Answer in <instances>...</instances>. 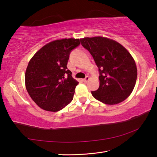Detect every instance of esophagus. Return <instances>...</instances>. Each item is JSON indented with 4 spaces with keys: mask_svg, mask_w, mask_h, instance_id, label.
Here are the masks:
<instances>
[{
    "mask_svg": "<svg viewBox=\"0 0 157 157\" xmlns=\"http://www.w3.org/2000/svg\"><path fill=\"white\" fill-rule=\"evenodd\" d=\"M89 79H90L89 77L87 76V77H86V78L83 79V82H84V83H86V82L89 80Z\"/></svg>",
    "mask_w": 157,
    "mask_h": 157,
    "instance_id": "34e87169",
    "label": "esophagus"
}]
</instances>
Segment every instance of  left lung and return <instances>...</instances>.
<instances>
[{
    "mask_svg": "<svg viewBox=\"0 0 157 157\" xmlns=\"http://www.w3.org/2000/svg\"><path fill=\"white\" fill-rule=\"evenodd\" d=\"M99 68L100 86L91 91L95 99L106 105H116L128 98L137 79L134 58L118 42L104 36L80 39Z\"/></svg>",
    "mask_w": 157,
    "mask_h": 157,
    "instance_id": "1",
    "label": "left lung"
}]
</instances>
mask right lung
<instances>
[{
	"instance_id": "add662e5",
	"label": "right lung",
	"mask_w": 157,
	"mask_h": 157,
	"mask_svg": "<svg viewBox=\"0 0 157 157\" xmlns=\"http://www.w3.org/2000/svg\"><path fill=\"white\" fill-rule=\"evenodd\" d=\"M79 39H57L45 45L31 58L25 73L28 94L36 105L56 112L73 98L79 82L67 68L71 50L78 46Z\"/></svg>"
}]
</instances>
